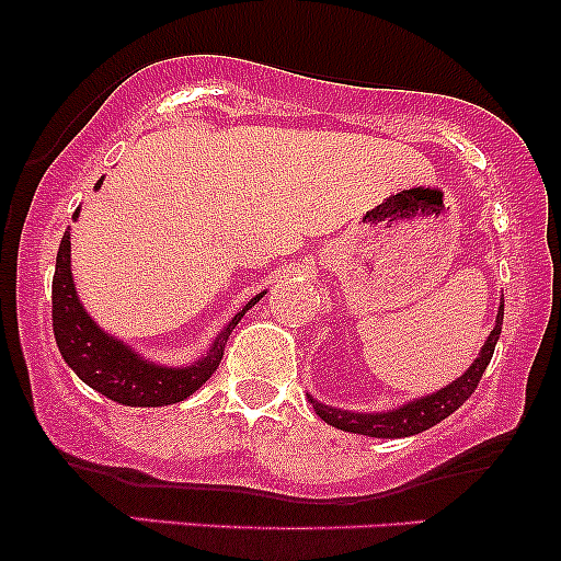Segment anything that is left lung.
Instances as JSON below:
<instances>
[{"instance_id":"8db88e82","label":"left lung","mask_w":561,"mask_h":561,"mask_svg":"<svg viewBox=\"0 0 561 561\" xmlns=\"http://www.w3.org/2000/svg\"><path fill=\"white\" fill-rule=\"evenodd\" d=\"M501 324H504V306L499 308V317H495V327L491 337L482 345L480 356L474 358V364L461 375L459 379L448 385V388L433 392V396H424L420 401H411L401 405V409L385 411V414H356V411H340L332 409V405H324L313 398L308 401L313 403L317 414L332 427L345 430V433H358L369 437H409L416 433H424V430L435 427L437 422H443L446 416L454 414L461 403L478 390V382L485 375L488 364H491L495 343H499Z\"/></svg>"}]
</instances>
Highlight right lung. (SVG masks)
Masks as SVG:
<instances>
[{
	"label": "right lung",
	"mask_w": 561,
	"mask_h": 561,
	"mask_svg": "<svg viewBox=\"0 0 561 561\" xmlns=\"http://www.w3.org/2000/svg\"><path fill=\"white\" fill-rule=\"evenodd\" d=\"M73 216H79V210ZM259 300L261 295H255L240 313H234V319L224 327L203 362L184 366V369L156 366L139 358L128 345L107 337L83 311L73 287V276H70V234L66 231L60 250H57L53 276V330L66 364L89 388L124 405H169L184 401L186 396L208 382L221 364L224 345H227L231 330L244 317V311Z\"/></svg>",
	"instance_id": "obj_1"
}]
</instances>
